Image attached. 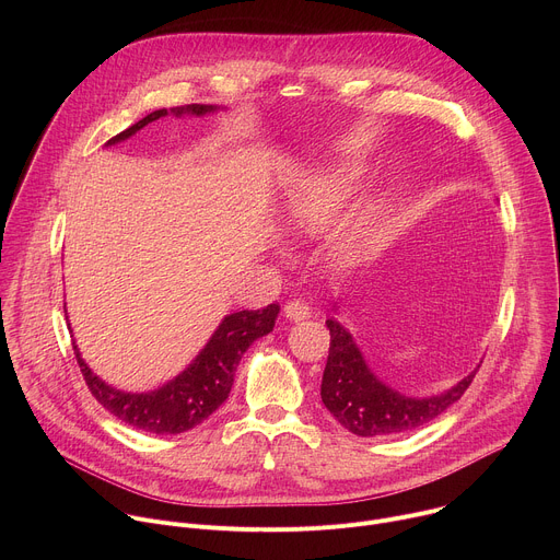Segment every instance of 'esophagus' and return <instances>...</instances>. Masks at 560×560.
Here are the masks:
<instances>
[{"label": "esophagus", "instance_id": "34e87169", "mask_svg": "<svg viewBox=\"0 0 560 560\" xmlns=\"http://www.w3.org/2000/svg\"><path fill=\"white\" fill-rule=\"evenodd\" d=\"M283 312L285 316L290 318V322H301V318H307L312 312H310V305L301 299H292L283 305Z\"/></svg>", "mask_w": 560, "mask_h": 560}]
</instances>
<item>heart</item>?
<instances>
[{
  "label": "heart",
  "mask_w": 560,
  "mask_h": 560,
  "mask_svg": "<svg viewBox=\"0 0 560 560\" xmlns=\"http://www.w3.org/2000/svg\"><path fill=\"white\" fill-rule=\"evenodd\" d=\"M350 190V173L310 177L290 192V214L301 228H318L341 208Z\"/></svg>",
  "instance_id": "heart-1"
}]
</instances>
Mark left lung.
<instances>
[{
    "label": "left lung",
    "instance_id": "left-lung-1",
    "mask_svg": "<svg viewBox=\"0 0 560 560\" xmlns=\"http://www.w3.org/2000/svg\"><path fill=\"white\" fill-rule=\"evenodd\" d=\"M330 354L322 381V398L335 419L357 436H387L417 430L465 394L476 370L456 387L430 398L404 396L383 385L365 365L350 332L328 318Z\"/></svg>",
    "mask_w": 560,
    "mask_h": 560
}]
</instances>
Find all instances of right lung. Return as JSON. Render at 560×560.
<instances>
[{"label": "right lung", "instance_id": "obj_1", "mask_svg": "<svg viewBox=\"0 0 560 560\" xmlns=\"http://www.w3.org/2000/svg\"><path fill=\"white\" fill-rule=\"evenodd\" d=\"M208 110H212V106H201V104L175 106L171 110L159 108L145 115L141 121L132 124L130 128L121 130L113 139H108V143L128 139L130 135L141 130L145 124L164 117L168 113L203 115ZM277 314H279V303H270L261 310H242V312L228 314L221 322L219 330L212 335L208 346L201 350L195 363H190L188 370H184L175 381L166 383L164 387H159L154 392H143V394H130V392H121L106 385L100 376L91 372L84 359L79 357L77 346H72V350L91 394L113 417L143 432L179 434L203 423L225 401L230 387L234 383L236 365L242 361V354L250 348L255 339L268 335L275 328Z\"/></svg>", "mask_w": 560, "mask_h": 560}]
</instances>
